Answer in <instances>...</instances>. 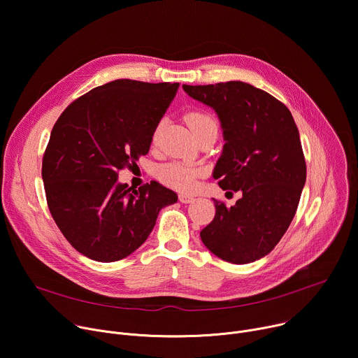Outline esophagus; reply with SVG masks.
Returning a JSON list of instances; mask_svg holds the SVG:
<instances>
[{
  "label": "esophagus",
  "mask_w": 358,
  "mask_h": 358,
  "mask_svg": "<svg viewBox=\"0 0 358 358\" xmlns=\"http://www.w3.org/2000/svg\"><path fill=\"white\" fill-rule=\"evenodd\" d=\"M180 201H181L182 203H189V202H192V201H194V198H192L191 195L181 194V195H180Z\"/></svg>",
  "instance_id": "esophagus-1"
}]
</instances>
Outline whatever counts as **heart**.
Masks as SVG:
<instances>
[{
    "instance_id": "obj_1",
    "label": "heart",
    "mask_w": 358,
    "mask_h": 358,
    "mask_svg": "<svg viewBox=\"0 0 358 358\" xmlns=\"http://www.w3.org/2000/svg\"><path fill=\"white\" fill-rule=\"evenodd\" d=\"M187 123L189 129L192 130L194 136L199 134L201 131H206L208 129H215L217 123L214 119L203 113V112H191L187 115ZM162 130V123L157 124V127L152 131V140H157L159 133ZM160 178L167 185L180 189V191H189L195 187L196 177L201 174V171L195 167L182 164V163H170L167 166H163L159 171Z\"/></svg>"
}]
</instances>
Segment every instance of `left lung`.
<instances>
[{"label":"left lung","mask_w":358,"mask_h":358,"mask_svg":"<svg viewBox=\"0 0 358 358\" xmlns=\"http://www.w3.org/2000/svg\"><path fill=\"white\" fill-rule=\"evenodd\" d=\"M182 89L215 110L225 144L213 177L242 194L231 208L214 199L215 217L199 236L222 261H258L287 231L306 182L293 116L272 94L239 80Z\"/></svg>","instance_id":"left-lung-1"}]
</instances>
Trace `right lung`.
I'll use <instances>...</instances> for the list:
<instances>
[{
    "label": "right lung",
    "instance_id": "right-lung-1",
    "mask_svg": "<svg viewBox=\"0 0 358 358\" xmlns=\"http://www.w3.org/2000/svg\"><path fill=\"white\" fill-rule=\"evenodd\" d=\"M178 83L117 79L80 96L50 131L42 180L50 214L86 258L116 262L148 238L177 194L157 181L138 189L119 170L145 156Z\"/></svg>",
    "mask_w": 358,
    "mask_h": 358
}]
</instances>
